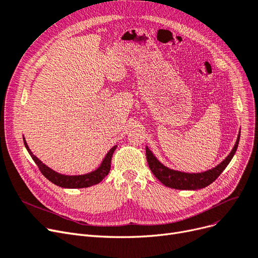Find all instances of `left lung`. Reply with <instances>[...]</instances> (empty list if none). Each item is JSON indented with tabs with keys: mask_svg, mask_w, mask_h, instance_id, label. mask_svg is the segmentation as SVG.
Returning a JSON list of instances; mask_svg holds the SVG:
<instances>
[{
	"mask_svg": "<svg viewBox=\"0 0 258 258\" xmlns=\"http://www.w3.org/2000/svg\"><path fill=\"white\" fill-rule=\"evenodd\" d=\"M240 139V132L238 134L236 144L231 151V153L226 156V158L221 161L220 164L216 166L213 169H209L204 172L199 173H188V172H182V171L170 169L164 164H161L157 159V157L152 153V151L146 147V153H147V160L148 165L152 171V173L155 175V177L160 180L165 186L178 189V190H198L205 188L206 186L211 185L213 182L218 178L223 170L230 164L233 156L235 155L238 144H239Z\"/></svg>",
	"mask_w": 258,
	"mask_h": 258,
	"instance_id": "8db88e82",
	"label": "left lung"
}]
</instances>
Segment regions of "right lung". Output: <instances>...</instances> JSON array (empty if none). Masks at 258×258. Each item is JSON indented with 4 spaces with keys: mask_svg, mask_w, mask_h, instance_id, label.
I'll return each instance as SVG.
<instances>
[{
    "mask_svg": "<svg viewBox=\"0 0 258 258\" xmlns=\"http://www.w3.org/2000/svg\"><path fill=\"white\" fill-rule=\"evenodd\" d=\"M23 141H24V146L28 153H30L31 157L33 158L38 168H39V170L41 171V173L49 179L50 182L62 188H72V189L87 188L102 182V179L109 173L111 156L113 154L114 150L117 149V146H113L103 158L101 165L95 170L91 171V172L85 173V174H78V175H69V174L59 173L57 172V171L53 170L52 168L47 167L39 158L33 154L30 147H28V145L26 144L24 136H23Z\"/></svg>",
    "mask_w": 258,
    "mask_h": 258,
    "instance_id": "obj_1",
    "label": "right lung"
}]
</instances>
